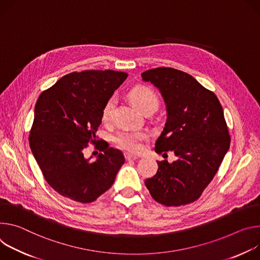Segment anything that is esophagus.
Returning <instances> with one entry per match:
<instances>
[{"label":"esophagus","instance_id":"obj_1","mask_svg":"<svg viewBox=\"0 0 260 260\" xmlns=\"http://www.w3.org/2000/svg\"><path fill=\"white\" fill-rule=\"evenodd\" d=\"M125 158H126V160H136V159H138V157L137 156H133V155H131V154H125Z\"/></svg>","mask_w":260,"mask_h":260}]
</instances>
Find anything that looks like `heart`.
<instances>
[{
    "mask_svg": "<svg viewBox=\"0 0 260 260\" xmlns=\"http://www.w3.org/2000/svg\"><path fill=\"white\" fill-rule=\"evenodd\" d=\"M130 97L136 106L142 111L146 112L149 109L158 108V98L156 94L146 86H137L130 92ZM115 106V99L109 98L102 109V120L107 122L111 119L113 109ZM147 138L146 133L143 132H133V131H123L114 136V142L118 147L131 153H138L141 150V142Z\"/></svg>",
    "mask_w": 260,
    "mask_h": 260,
    "instance_id": "heart-1",
    "label": "heart"
}]
</instances>
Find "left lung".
I'll return each instance as SVG.
<instances>
[{
    "label": "left lung",
    "instance_id": "obj_1",
    "mask_svg": "<svg viewBox=\"0 0 260 260\" xmlns=\"http://www.w3.org/2000/svg\"><path fill=\"white\" fill-rule=\"evenodd\" d=\"M141 77L156 86L166 105L155 152L172 151L178 157L172 163L157 161V174L145 184L161 205L191 204L211 183L230 146L222 106L213 92L181 70L161 67Z\"/></svg>",
    "mask_w": 260,
    "mask_h": 260
}]
</instances>
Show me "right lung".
Wrapping results in <instances>:
<instances>
[{
    "label": "right lung",
    "mask_w": 260,
    "mask_h": 260,
    "mask_svg": "<svg viewBox=\"0 0 260 260\" xmlns=\"http://www.w3.org/2000/svg\"><path fill=\"white\" fill-rule=\"evenodd\" d=\"M127 76L113 70L72 72L39 96L28 141L45 181L62 196L89 204L112 186L125 162L122 152L100 141L102 153L92 162L83 150L96 142L103 106Z\"/></svg>",
    "instance_id": "right-lung-1"
}]
</instances>
